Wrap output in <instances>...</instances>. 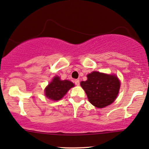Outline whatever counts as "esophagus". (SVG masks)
Segmentation results:
<instances>
[{"label": "esophagus", "instance_id": "esophagus-1", "mask_svg": "<svg viewBox=\"0 0 149 149\" xmlns=\"http://www.w3.org/2000/svg\"><path fill=\"white\" fill-rule=\"evenodd\" d=\"M74 82H75V84L77 86H78L79 84H80V81H79L78 80H75Z\"/></svg>", "mask_w": 149, "mask_h": 149}]
</instances>
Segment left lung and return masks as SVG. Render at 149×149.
Instances as JSON below:
<instances>
[{
	"label": "left lung",
	"instance_id": "obj_1",
	"mask_svg": "<svg viewBox=\"0 0 149 149\" xmlns=\"http://www.w3.org/2000/svg\"><path fill=\"white\" fill-rule=\"evenodd\" d=\"M86 76L87 80L82 81L80 85L91 104L97 108H104L113 102L120 88L117 76L93 71Z\"/></svg>",
	"mask_w": 149,
	"mask_h": 149
}]
</instances>
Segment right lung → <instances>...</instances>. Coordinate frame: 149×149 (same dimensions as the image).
<instances>
[{
	"label": "right lung",
	"instance_id": "right-lung-1",
	"mask_svg": "<svg viewBox=\"0 0 149 149\" xmlns=\"http://www.w3.org/2000/svg\"><path fill=\"white\" fill-rule=\"evenodd\" d=\"M73 86L74 84L71 81L67 80H61L59 76H55L45 88V96L54 101L60 100Z\"/></svg>",
	"mask_w": 149,
	"mask_h": 149
}]
</instances>
